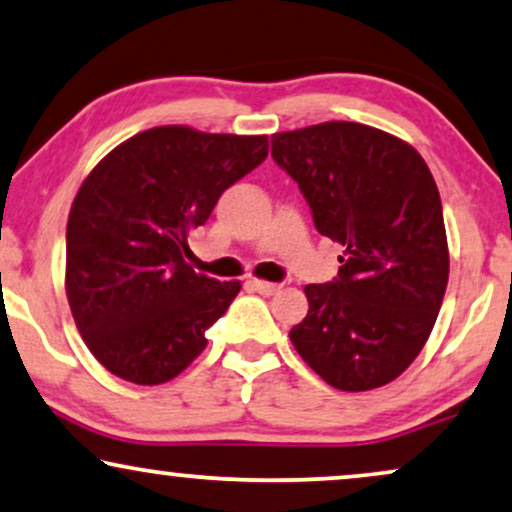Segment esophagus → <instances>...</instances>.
<instances>
[{"label":"esophagus","mask_w":512,"mask_h":512,"mask_svg":"<svg viewBox=\"0 0 512 512\" xmlns=\"http://www.w3.org/2000/svg\"><path fill=\"white\" fill-rule=\"evenodd\" d=\"M248 288H250V290H255V293H260V295H274L276 290H278L276 283L262 281V278H250V281H248Z\"/></svg>","instance_id":"obj_1"}]
</instances>
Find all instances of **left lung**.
Returning <instances> with one entry per match:
<instances>
[{
	"mask_svg": "<svg viewBox=\"0 0 512 512\" xmlns=\"http://www.w3.org/2000/svg\"><path fill=\"white\" fill-rule=\"evenodd\" d=\"M271 158L297 181L316 231L342 245L338 278L304 288L297 354L342 392L392 383L430 338L449 281L430 167L406 141L342 120L274 134Z\"/></svg>",
	"mask_w": 512,
	"mask_h": 512,
	"instance_id": "8db88e82",
	"label": "left lung"
}]
</instances>
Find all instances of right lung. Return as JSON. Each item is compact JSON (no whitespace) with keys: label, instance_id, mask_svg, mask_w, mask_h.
<instances>
[{"label":"right lung","instance_id":"1","mask_svg":"<svg viewBox=\"0 0 512 512\" xmlns=\"http://www.w3.org/2000/svg\"><path fill=\"white\" fill-rule=\"evenodd\" d=\"M267 137L153 127L82 181L66 229V295L89 352L137 385L177 378L241 281L196 274L193 229L267 158Z\"/></svg>","mask_w":512,"mask_h":512}]
</instances>
